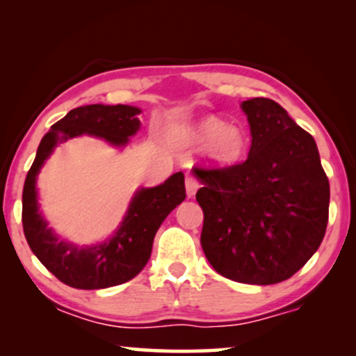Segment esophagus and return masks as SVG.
Listing matches in <instances>:
<instances>
[{"mask_svg":"<svg viewBox=\"0 0 356 356\" xmlns=\"http://www.w3.org/2000/svg\"><path fill=\"white\" fill-rule=\"evenodd\" d=\"M197 188H199L197 179L194 177H186V194L189 197H193L194 194H196Z\"/></svg>","mask_w":356,"mask_h":356,"instance_id":"1","label":"esophagus"}]
</instances>
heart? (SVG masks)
<instances>
[{
    "mask_svg": "<svg viewBox=\"0 0 356 356\" xmlns=\"http://www.w3.org/2000/svg\"><path fill=\"white\" fill-rule=\"evenodd\" d=\"M184 144L193 147L204 145V157L216 168H232L238 165L246 154V134L235 124H225L216 116L196 121L178 131Z\"/></svg>",
    "mask_w": 356,
    "mask_h": 356,
    "instance_id": "obj_1",
    "label": "heart"
}]
</instances>
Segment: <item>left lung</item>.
<instances>
[{
    "label": "left lung",
    "mask_w": 356,
    "mask_h": 356,
    "mask_svg": "<svg viewBox=\"0 0 356 356\" xmlns=\"http://www.w3.org/2000/svg\"><path fill=\"white\" fill-rule=\"evenodd\" d=\"M251 131L248 159L232 168H193L202 188L201 245L227 279L272 285L290 279L323 241L329 179L309 133L270 99L241 102Z\"/></svg>",
    "instance_id": "obj_1"
}]
</instances>
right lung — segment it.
Instances as JSON below:
<instances>
[{"label": "right lung", "mask_w": 356, "mask_h": 356, "mask_svg": "<svg viewBox=\"0 0 356 356\" xmlns=\"http://www.w3.org/2000/svg\"><path fill=\"white\" fill-rule=\"evenodd\" d=\"M140 108L131 105L94 104L77 106L51 126L37 149L22 191L24 235L38 261L63 284L81 290L124 284L147 264L155 233L170 212L186 197L184 175L175 173L154 188H139L113 235L95 245L79 246L61 240L38 204L37 177L58 144L79 136H94L124 149L138 133Z\"/></svg>", "instance_id": "add662e5"}]
</instances>
